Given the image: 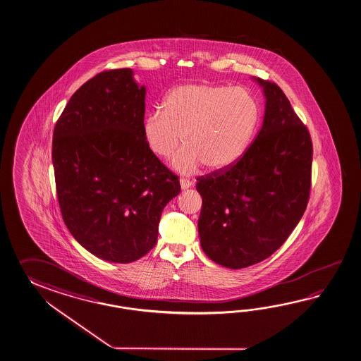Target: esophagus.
<instances>
[{
	"label": "esophagus",
	"instance_id": "1",
	"mask_svg": "<svg viewBox=\"0 0 361 361\" xmlns=\"http://www.w3.org/2000/svg\"><path fill=\"white\" fill-rule=\"evenodd\" d=\"M180 185H181V188H183V189H188V188H190V186H192V183L189 180V178L180 177Z\"/></svg>",
	"mask_w": 361,
	"mask_h": 361
}]
</instances>
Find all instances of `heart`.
<instances>
[{
  "instance_id": "heart-1",
  "label": "heart",
  "mask_w": 361,
  "mask_h": 361,
  "mask_svg": "<svg viewBox=\"0 0 361 361\" xmlns=\"http://www.w3.org/2000/svg\"><path fill=\"white\" fill-rule=\"evenodd\" d=\"M163 111L147 114L142 133L153 154L192 173L199 166L220 171L238 162L252 142L259 121L255 96L243 87L192 83L169 90Z\"/></svg>"
}]
</instances>
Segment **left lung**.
<instances>
[{"mask_svg":"<svg viewBox=\"0 0 361 361\" xmlns=\"http://www.w3.org/2000/svg\"><path fill=\"white\" fill-rule=\"evenodd\" d=\"M264 86V123L243 157L197 178L198 230L208 257L228 269L256 265L279 250L309 203L312 141L275 82Z\"/></svg>","mask_w":361,"mask_h":361,"instance_id":"8db88e82","label":"left lung"}]
</instances>
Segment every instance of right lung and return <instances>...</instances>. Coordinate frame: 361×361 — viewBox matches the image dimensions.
Instances as JSON below:
<instances>
[{
	"label": "right lung",
	"mask_w": 361,
	"mask_h": 361,
	"mask_svg": "<svg viewBox=\"0 0 361 361\" xmlns=\"http://www.w3.org/2000/svg\"><path fill=\"white\" fill-rule=\"evenodd\" d=\"M145 87L130 68L96 74L74 92L54 127L52 164L60 212L74 239L111 262L154 248L178 176L147 145Z\"/></svg>",
	"instance_id": "obj_1"
}]
</instances>
